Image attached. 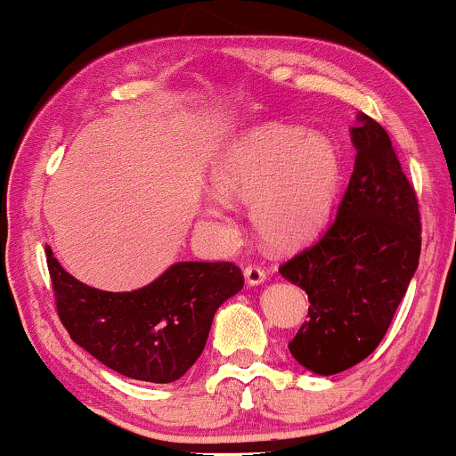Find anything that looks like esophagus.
I'll use <instances>...</instances> for the list:
<instances>
[{
  "label": "esophagus",
  "instance_id": "34e87169",
  "mask_svg": "<svg viewBox=\"0 0 456 456\" xmlns=\"http://www.w3.org/2000/svg\"><path fill=\"white\" fill-rule=\"evenodd\" d=\"M244 279L248 285H261L265 281V270H261L259 265H246Z\"/></svg>",
  "mask_w": 456,
  "mask_h": 456
}]
</instances>
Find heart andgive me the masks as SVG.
<instances>
[{
    "mask_svg": "<svg viewBox=\"0 0 456 456\" xmlns=\"http://www.w3.org/2000/svg\"><path fill=\"white\" fill-rule=\"evenodd\" d=\"M210 177L223 199L253 203L250 218L261 240L294 248L328 221L341 188L343 159L326 134L268 122L233 139ZM206 214L223 221V203H210Z\"/></svg>",
    "mask_w": 456,
    "mask_h": 456,
    "instance_id": "obj_1",
    "label": "heart"
}]
</instances>
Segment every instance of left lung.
<instances>
[{"instance_id": "8db88e82", "label": "left lung", "mask_w": 456, "mask_h": 456, "mask_svg": "<svg viewBox=\"0 0 456 456\" xmlns=\"http://www.w3.org/2000/svg\"><path fill=\"white\" fill-rule=\"evenodd\" d=\"M352 141L354 174L337 216L279 268L311 302L289 352L317 375L341 373L378 349L420 259L416 191L388 133L360 113Z\"/></svg>"}]
</instances>
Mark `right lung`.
I'll return each mask as SVG.
<instances>
[{
  "label": "right lung",
  "instance_id": "1",
  "mask_svg": "<svg viewBox=\"0 0 456 456\" xmlns=\"http://www.w3.org/2000/svg\"><path fill=\"white\" fill-rule=\"evenodd\" d=\"M45 250L72 341L119 375L151 384H171L197 362L214 313L244 287L232 261H180L141 289L113 294L83 285Z\"/></svg>",
  "mask_w": 456,
  "mask_h": 456
}]
</instances>
